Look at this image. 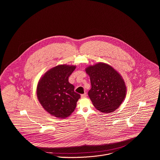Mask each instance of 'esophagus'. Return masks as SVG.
I'll return each mask as SVG.
<instances>
[{"label":"esophagus","mask_w":160,"mask_h":160,"mask_svg":"<svg viewBox=\"0 0 160 160\" xmlns=\"http://www.w3.org/2000/svg\"><path fill=\"white\" fill-rule=\"evenodd\" d=\"M86 95H87L86 93H84V94H82V95H81V97H82V98H85V97H86Z\"/></svg>","instance_id":"34e87169"}]
</instances>
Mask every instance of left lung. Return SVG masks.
<instances>
[{"mask_svg": "<svg viewBox=\"0 0 160 160\" xmlns=\"http://www.w3.org/2000/svg\"><path fill=\"white\" fill-rule=\"evenodd\" d=\"M90 77L91 89L88 95L94 107L101 112L110 113L121 106L125 98L127 87L121 74L103 62L85 69Z\"/></svg>", "mask_w": 160, "mask_h": 160, "instance_id": "left-lung-1", "label": "left lung"}]
</instances>
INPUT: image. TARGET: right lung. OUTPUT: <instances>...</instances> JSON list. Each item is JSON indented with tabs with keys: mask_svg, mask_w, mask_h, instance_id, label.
<instances>
[{
	"mask_svg": "<svg viewBox=\"0 0 160 160\" xmlns=\"http://www.w3.org/2000/svg\"><path fill=\"white\" fill-rule=\"evenodd\" d=\"M76 66L59 65L41 77L37 88L38 101L44 109L58 118L69 116L76 107L80 95L74 92L69 77Z\"/></svg>",
	"mask_w": 160,
	"mask_h": 160,
	"instance_id": "add662e5",
	"label": "right lung"
}]
</instances>
